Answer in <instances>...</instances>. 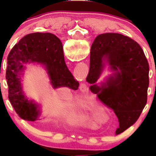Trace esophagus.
Returning a JSON list of instances; mask_svg holds the SVG:
<instances>
[{"mask_svg": "<svg viewBox=\"0 0 156 156\" xmlns=\"http://www.w3.org/2000/svg\"><path fill=\"white\" fill-rule=\"evenodd\" d=\"M87 90V86L85 84H82L80 86V90H82V91H86Z\"/></svg>", "mask_w": 156, "mask_h": 156, "instance_id": "1", "label": "esophagus"}]
</instances>
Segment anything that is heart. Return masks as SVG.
<instances>
[{"label": "heart", "mask_w": 156, "mask_h": 156, "mask_svg": "<svg viewBox=\"0 0 156 156\" xmlns=\"http://www.w3.org/2000/svg\"><path fill=\"white\" fill-rule=\"evenodd\" d=\"M87 118H88V115H87L86 113L83 114V115H81V116H80L81 120H86V119H87Z\"/></svg>", "instance_id": "heart-1"}]
</instances>
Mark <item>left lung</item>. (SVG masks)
<instances>
[{"label": "left lung", "instance_id": "obj_1", "mask_svg": "<svg viewBox=\"0 0 156 156\" xmlns=\"http://www.w3.org/2000/svg\"><path fill=\"white\" fill-rule=\"evenodd\" d=\"M108 64L113 75L98 86L96 82ZM149 66L142 48L131 38L119 34L98 36L92 44L87 81L98 98L113 110L120 133L133 125L147 103Z\"/></svg>", "mask_w": 156, "mask_h": 156}]
</instances>
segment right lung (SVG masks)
Segmentation results:
<instances>
[{"instance_id": "add662e5", "label": "right lung", "mask_w": 156, "mask_h": 156, "mask_svg": "<svg viewBox=\"0 0 156 156\" xmlns=\"http://www.w3.org/2000/svg\"><path fill=\"white\" fill-rule=\"evenodd\" d=\"M37 62L45 65L54 88L68 87L77 90L79 83L68 69L64 59L61 41L49 33H34L25 36L16 44L8 56L6 80L8 99L14 109L24 120L38 119L40 110L37 104L25 97L21 85L23 63Z\"/></svg>"}]
</instances>
